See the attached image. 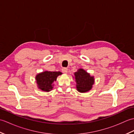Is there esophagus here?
I'll return each instance as SVG.
<instances>
[{
  "mask_svg": "<svg viewBox=\"0 0 134 134\" xmlns=\"http://www.w3.org/2000/svg\"><path fill=\"white\" fill-rule=\"evenodd\" d=\"M67 71H68V69L67 68H63L62 69V72L64 73V74H67Z\"/></svg>",
  "mask_w": 134,
  "mask_h": 134,
  "instance_id": "1",
  "label": "esophagus"
}]
</instances>
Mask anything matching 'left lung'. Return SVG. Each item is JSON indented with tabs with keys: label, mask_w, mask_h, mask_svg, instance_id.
<instances>
[{
	"label": "left lung",
	"mask_w": 134,
	"mask_h": 134,
	"mask_svg": "<svg viewBox=\"0 0 134 134\" xmlns=\"http://www.w3.org/2000/svg\"><path fill=\"white\" fill-rule=\"evenodd\" d=\"M76 82V89L78 92L85 93L90 90L94 84V77L83 69H79L74 73Z\"/></svg>",
	"instance_id": "1"
}]
</instances>
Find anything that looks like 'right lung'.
I'll list each match as a JSON object with an SVG mask.
<instances>
[{
	"label": "right lung",
	"mask_w": 134,
	"mask_h": 134,
	"mask_svg": "<svg viewBox=\"0 0 134 134\" xmlns=\"http://www.w3.org/2000/svg\"><path fill=\"white\" fill-rule=\"evenodd\" d=\"M61 74L60 71H44L38 74L36 77L38 88L44 92H49L53 88L52 83Z\"/></svg>",
	"instance_id": "obj_1"
}]
</instances>
